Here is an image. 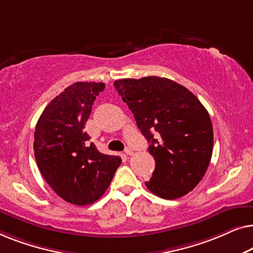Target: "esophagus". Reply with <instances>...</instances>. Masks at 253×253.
I'll list each match as a JSON object with an SVG mask.
<instances>
[{
	"label": "esophagus",
	"mask_w": 253,
	"mask_h": 253,
	"mask_svg": "<svg viewBox=\"0 0 253 253\" xmlns=\"http://www.w3.org/2000/svg\"><path fill=\"white\" fill-rule=\"evenodd\" d=\"M126 155H132V154H133V150H132V148L126 147Z\"/></svg>",
	"instance_id": "34e87169"
}]
</instances>
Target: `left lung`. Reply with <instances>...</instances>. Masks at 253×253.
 Instances as JSON below:
<instances>
[{
  "label": "left lung",
  "mask_w": 253,
  "mask_h": 253,
  "mask_svg": "<svg viewBox=\"0 0 253 253\" xmlns=\"http://www.w3.org/2000/svg\"><path fill=\"white\" fill-rule=\"evenodd\" d=\"M116 91L129 106L155 160L147 189L164 199L192 191L209 168L213 126L209 112L184 86L157 76L119 79Z\"/></svg>",
  "instance_id": "left-lung-1"
}]
</instances>
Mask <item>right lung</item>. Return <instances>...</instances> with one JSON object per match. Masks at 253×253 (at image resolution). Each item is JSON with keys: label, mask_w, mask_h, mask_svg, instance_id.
Listing matches in <instances>:
<instances>
[{"label": "right lung", "mask_w": 253, "mask_h": 253, "mask_svg": "<svg viewBox=\"0 0 253 253\" xmlns=\"http://www.w3.org/2000/svg\"><path fill=\"white\" fill-rule=\"evenodd\" d=\"M103 83L77 82L49 102L34 131V157L48 185L65 202H96L120 167V157L102 154L89 143L85 124Z\"/></svg>", "instance_id": "obj_1"}]
</instances>
